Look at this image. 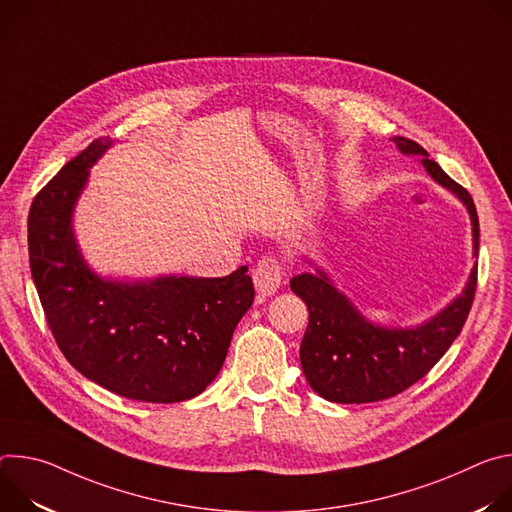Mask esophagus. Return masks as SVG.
<instances>
[{
	"mask_svg": "<svg viewBox=\"0 0 512 512\" xmlns=\"http://www.w3.org/2000/svg\"><path fill=\"white\" fill-rule=\"evenodd\" d=\"M285 277V267L277 257H263L253 269V283L261 296H271Z\"/></svg>",
	"mask_w": 512,
	"mask_h": 512,
	"instance_id": "esophagus-1",
	"label": "esophagus"
}]
</instances>
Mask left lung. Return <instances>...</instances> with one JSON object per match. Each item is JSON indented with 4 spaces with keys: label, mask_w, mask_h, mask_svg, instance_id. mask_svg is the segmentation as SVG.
I'll return each instance as SVG.
<instances>
[{
    "label": "left lung",
    "mask_w": 512,
    "mask_h": 512,
    "mask_svg": "<svg viewBox=\"0 0 512 512\" xmlns=\"http://www.w3.org/2000/svg\"><path fill=\"white\" fill-rule=\"evenodd\" d=\"M403 154H417L433 180L450 188L468 206L478 255V212L470 192L454 182L419 143L393 137ZM478 263L464 294L444 312L419 328H381L364 320L352 304L330 285V279L302 273L291 279V291L310 312L300 346V360L310 387L334 403H373L395 397L423 379L462 332L476 296Z\"/></svg>",
    "instance_id": "1"
}]
</instances>
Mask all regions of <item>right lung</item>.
Segmentation results:
<instances>
[{
	"mask_svg": "<svg viewBox=\"0 0 512 512\" xmlns=\"http://www.w3.org/2000/svg\"><path fill=\"white\" fill-rule=\"evenodd\" d=\"M109 145L95 139L36 194L28 216L32 277L48 328L81 375L133 401L180 403L223 369L255 287L247 267L227 277L133 285L91 273L72 239L70 214Z\"/></svg>",
	"mask_w": 512,
	"mask_h": 512,
	"instance_id": "1",
	"label": "right lung"
}]
</instances>
